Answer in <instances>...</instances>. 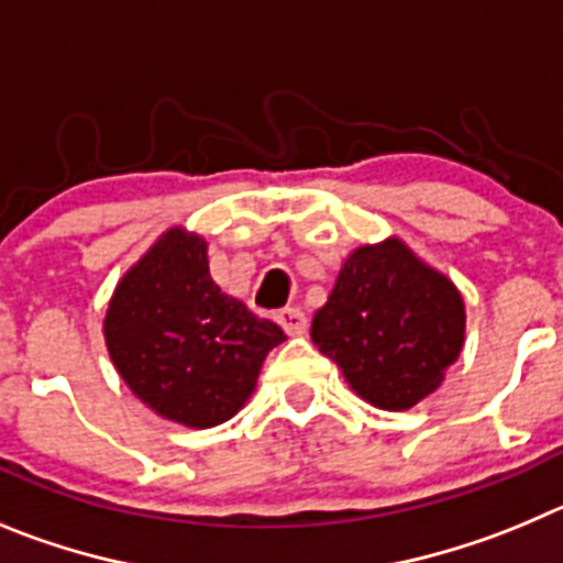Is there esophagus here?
I'll return each mask as SVG.
<instances>
[{"mask_svg":"<svg viewBox=\"0 0 563 563\" xmlns=\"http://www.w3.org/2000/svg\"><path fill=\"white\" fill-rule=\"evenodd\" d=\"M275 319L288 335H302V333H306V328H308L306 313L299 311V308H283V311H277Z\"/></svg>","mask_w":563,"mask_h":563,"instance_id":"1","label":"esophagus"}]
</instances>
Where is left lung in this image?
Masks as SVG:
<instances>
[{
  "label": "left lung",
  "mask_w": 563,
  "mask_h": 563,
  "mask_svg": "<svg viewBox=\"0 0 563 563\" xmlns=\"http://www.w3.org/2000/svg\"><path fill=\"white\" fill-rule=\"evenodd\" d=\"M459 288L400 239L358 246L341 266L311 339L346 383L383 411L417 406L444 380L464 346Z\"/></svg>",
  "instance_id": "1"
}]
</instances>
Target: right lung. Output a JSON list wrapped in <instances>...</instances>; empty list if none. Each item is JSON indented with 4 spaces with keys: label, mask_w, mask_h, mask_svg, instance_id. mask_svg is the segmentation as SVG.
I'll return each instance as SVG.
<instances>
[{
    "label": "right lung",
    "mask_w": 563,
    "mask_h": 563,
    "mask_svg": "<svg viewBox=\"0 0 563 563\" xmlns=\"http://www.w3.org/2000/svg\"><path fill=\"white\" fill-rule=\"evenodd\" d=\"M286 333L213 283L208 244L172 228L115 286L104 344L141 402L172 422L213 428L250 400Z\"/></svg>",
    "instance_id": "obj_1"
}]
</instances>
